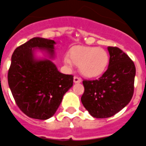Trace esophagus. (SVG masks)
Segmentation results:
<instances>
[{
	"mask_svg": "<svg viewBox=\"0 0 146 146\" xmlns=\"http://www.w3.org/2000/svg\"><path fill=\"white\" fill-rule=\"evenodd\" d=\"M73 82L75 83H81V79L78 76H74L73 77Z\"/></svg>",
	"mask_w": 146,
	"mask_h": 146,
	"instance_id": "esophagus-1",
	"label": "esophagus"
}]
</instances>
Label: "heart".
Masks as SVG:
<instances>
[{
	"label": "heart",
	"instance_id": "b5f03b06",
	"mask_svg": "<svg viewBox=\"0 0 146 146\" xmlns=\"http://www.w3.org/2000/svg\"><path fill=\"white\" fill-rule=\"evenodd\" d=\"M66 64L79 66L80 72L88 78H96L105 73L110 63V55L104 49L96 46H77L69 52Z\"/></svg>",
	"mask_w": 146,
	"mask_h": 146
}]
</instances>
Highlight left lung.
<instances>
[{
    "mask_svg": "<svg viewBox=\"0 0 146 146\" xmlns=\"http://www.w3.org/2000/svg\"><path fill=\"white\" fill-rule=\"evenodd\" d=\"M110 58L107 70L98 80L83 81L81 102L92 116H113L132 100L135 66L129 56L116 46H108Z\"/></svg>",
    "mask_w": 146,
    "mask_h": 146,
    "instance_id": "obj_1",
    "label": "left lung"
}]
</instances>
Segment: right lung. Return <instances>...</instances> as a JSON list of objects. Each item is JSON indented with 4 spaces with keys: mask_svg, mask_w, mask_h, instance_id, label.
Returning a JSON list of instances; mask_svg holds the SVG:
<instances>
[{
    "mask_svg": "<svg viewBox=\"0 0 146 146\" xmlns=\"http://www.w3.org/2000/svg\"><path fill=\"white\" fill-rule=\"evenodd\" d=\"M54 40L33 37L15 49L7 74L9 87L19 109L27 116L45 120L54 115L63 95L72 87L73 76L59 72L50 60H36L35 48L53 57Z\"/></svg>",
    "mask_w": 146,
    "mask_h": 146,
    "instance_id": "right-lung-1",
    "label": "right lung"
}]
</instances>
